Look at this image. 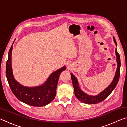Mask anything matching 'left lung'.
<instances>
[{"label":"left lung","mask_w":127,"mask_h":127,"mask_svg":"<svg viewBox=\"0 0 127 127\" xmlns=\"http://www.w3.org/2000/svg\"><path fill=\"white\" fill-rule=\"evenodd\" d=\"M114 38V41L117 45V42H116L115 39ZM115 53L117 55V69L116 70V73L115 75L114 78L112 81L111 84L107 87L106 89L104 90V91H102L100 94H99L97 96H90L89 95L85 94L79 88V86L78 83V81H77L76 77L74 76V75L71 73V78L74 89V94L76 97L78 98V100L80 101L83 103L87 104H98L100 102L104 101L109 95H110L111 92L113 91V90L115 89L116 86L118 82L120 76V56L119 53H118L117 49H115Z\"/></svg>","instance_id":"1"}]
</instances>
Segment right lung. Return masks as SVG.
<instances>
[{
	"label": "right lung",
	"mask_w": 127,
	"mask_h": 127,
	"mask_svg": "<svg viewBox=\"0 0 127 127\" xmlns=\"http://www.w3.org/2000/svg\"><path fill=\"white\" fill-rule=\"evenodd\" d=\"M13 47H10L6 64V76L12 91L18 99L32 106H44L54 99L60 74L65 66L51 74L44 85L35 87L23 86L15 80L12 73L11 57Z\"/></svg>",
	"instance_id": "right-lung-1"
}]
</instances>
